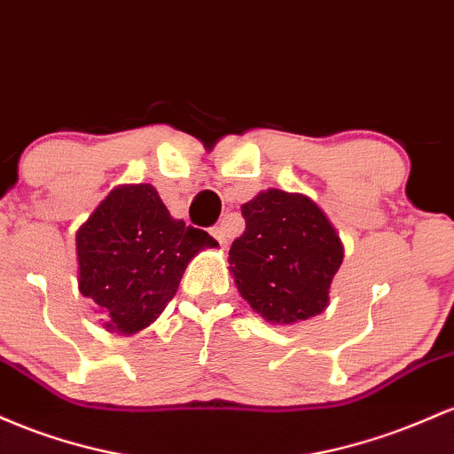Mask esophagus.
<instances>
[{
    "mask_svg": "<svg viewBox=\"0 0 454 454\" xmlns=\"http://www.w3.org/2000/svg\"><path fill=\"white\" fill-rule=\"evenodd\" d=\"M212 236L216 238L218 244H221L223 248H225L227 244H229V233H227L225 225H218V227H214V229H212Z\"/></svg>",
    "mask_w": 454,
    "mask_h": 454,
    "instance_id": "obj_1",
    "label": "esophagus"
}]
</instances>
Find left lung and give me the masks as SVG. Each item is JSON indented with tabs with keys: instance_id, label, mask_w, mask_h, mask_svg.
<instances>
[{
	"instance_id": "1",
	"label": "left lung",
	"mask_w": 454,
	"mask_h": 454,
	"mask_svg": "<svg viewBox=\"0 0 454 454\" xmlns=\"http://www.w3.org/2000/svg\"><path fill=\"white\" fill-rule=\"evenodd\" d=\"M242 216L247 229L229 248V270L254 313L274 325L324 313L345 251L322 207L268 188L244 203Z\"/></svg>"
}]
</instances>
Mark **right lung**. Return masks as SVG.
Instances as JSON below:
<instances>
[{
	"label": "right lung",
	"instance_id": "right-lung-1",
	"mask_svg": "<svg viewBox=\"0 0 454 454\" xmlns=\"http://www.w3.org/2000/svg\"><path fill=\"white\" fill-rule=\"evenodd\" d=\"M207 231L173 218L152 184L115 186L76 231L79 292L103 313L105 330L137 334L159 319Z\"/></svg>",
	"mask_w": 454,
	"mask_h": 454
}]
</instances>
